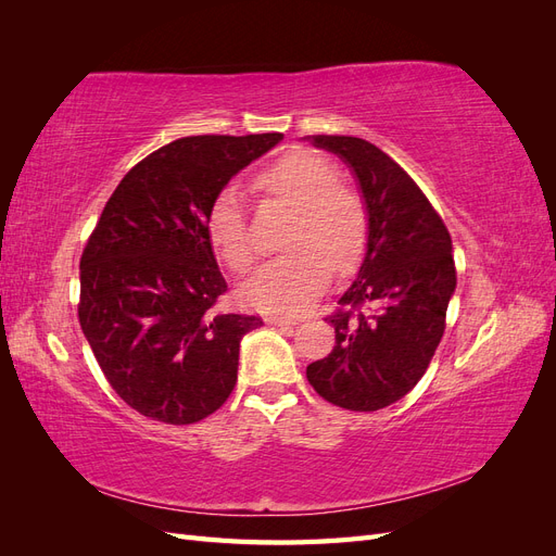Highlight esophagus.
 Wrapping results in <instances>:
<instances>
[{"mask_svg":"<svg viewBox=\"0 0 556 556\" xmlns=\"http://www.w3.org/2000/svg\"><path fill=\"white\" fill-rule=\"evenodd\" d=\"M266 323H268V325H276V327H294V325H299V319L271 315V317H266Z\"/></svg>","mask_w":556,"mask_h":556,"instance_id":"esophagus-1","label":"esophagus"}]
</instances>
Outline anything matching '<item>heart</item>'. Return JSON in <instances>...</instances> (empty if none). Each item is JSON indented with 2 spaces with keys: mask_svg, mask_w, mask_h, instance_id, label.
Instances as JSON below:
<instances>
[{
  "mask_svg": "<svg viewBox=\"0 0 556 556\" xmlns=\"http://www.w3.org/2000/svg\"><path fill=\"white\" fill-rule=\"evenodd\" d=\"M255 188L292 208L285 255L262 264L243 285L245 304L271 313H296L327 288L331 268L348 274L366 250L368 220L362 199L339 185V172L325 157L294 150L255 178ZM213 248L233 271L255 262L241 194L227 188L206 217Z\"/></svg>",
  "mask_w": 556,
  "mask_h": 556,
  "instance_id": "heart-1",
  "label": "heart"
}]
</instances>
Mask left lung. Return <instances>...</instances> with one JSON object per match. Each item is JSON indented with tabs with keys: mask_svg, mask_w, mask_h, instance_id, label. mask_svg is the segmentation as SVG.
<instances>
[{
	"mask_svg": "<svg viewBox=\"0 0 556 556\" xmlns=\"http://www.w3.org/2000/svg\"><path fill=\"white\" fill-rule=\"evenodd\" d=\"M339 155L364 199L368 241L359 271L327 317L336 345L308 364L325 401L371 413L406 396L429 368L457 288L452 239L441 215L401 166L357 137H308Z\"/></svg>",
	"mask_w": 556,
	"mask_h": 556,
	"instance_id": "1",
	"label": "left lung"
}]
</instances>
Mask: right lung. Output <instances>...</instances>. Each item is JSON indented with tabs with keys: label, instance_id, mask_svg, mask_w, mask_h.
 <instances>
[{
	"label": "right lung",
	"instance_id": "add662e5",
	"mask_svg": "<svg viewBox=\"0 0 556 556\" xmlns=\"http://www.w3.org/2000/svg\"><path fill=\"white\" fill-rule=\"evenodd\" d=\"M282 134L185 137L117 185L80 257V329L115 394L141 415L192 425L229 399L241 339L262 317L217 311L227 282L206 217Z\"/></svg>",
	"mask_w": 556,
	"mask_h": 556
}]
</instances>
